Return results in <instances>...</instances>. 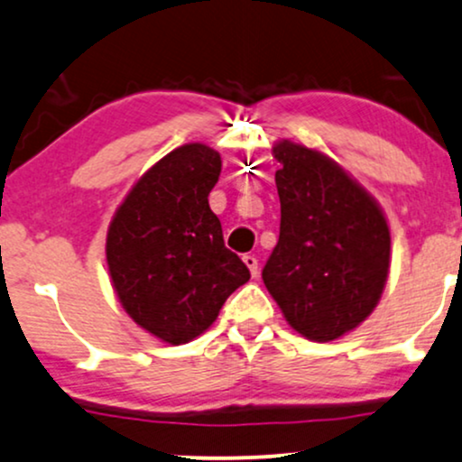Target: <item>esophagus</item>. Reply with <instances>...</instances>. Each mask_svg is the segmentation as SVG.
Segmentation results:
<instances>
[{"instance_id": "esophagus-1", "label": "esophagus", "mask_w": 462, "mask_h": 462, "mask_svg": "<svg viewBox=\"0 0 462 462\" xmlns=\"http://www.w3.org/2000/svg\"><path fill=\"white\" fill-rule=\"evenodd\" d=\"M244 263H246V268L251 270V274L253 276H257L259 274V259L254 257V254H244Z\"/></svg>"}]
</instances>
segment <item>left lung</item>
Instances as JSON below:
<instances>
[{"label": "left lung", "instance_id": "8db88e82", "mask_svg": "<svg viewBox=\"0 0 462 462\" xmlns=\"http://www.w3.org/2000/svg\"><path fill=\"white\" fill-rule=\"evenodd\" d=\"M281 233L263 283L290 327L333 341L374 311L389 274L392 236L383 209L319 151L274 144Z\"/></svg>", "mask_w": 462, "mask_h": 462}]
</instances>
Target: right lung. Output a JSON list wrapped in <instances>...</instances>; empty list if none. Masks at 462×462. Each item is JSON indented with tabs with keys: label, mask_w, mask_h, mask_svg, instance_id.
<instances>
[{
	"label": "right lung",
	"mask_w": 462,
	"mask_h": 462,
	"mask_svg": "<svg viewBox=\"0 0 462 462\" xmlns=\"http://www.w3.org/2000/svg\"><path fill=\"white\" fill-rule=\"evenodd\" d=\"M220 155L192 143L162 157L125 197L107 229L114 291L129 318L166 344L205 333L251 273L222 240L209 192Z\"/></svg>",
	"instance_id": "1"
}]
</instances>
